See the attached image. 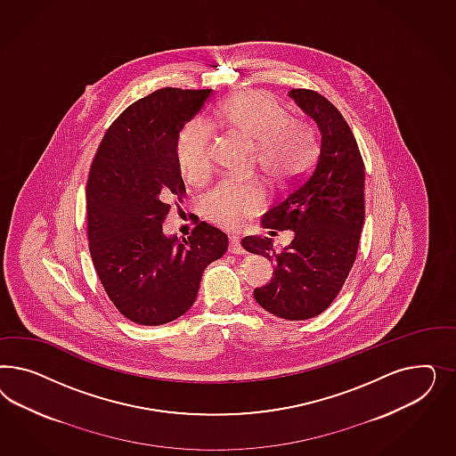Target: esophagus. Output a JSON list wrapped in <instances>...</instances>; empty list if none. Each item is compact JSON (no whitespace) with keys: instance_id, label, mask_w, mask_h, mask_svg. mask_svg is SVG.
<instances>
[{"instance_id":"esophagus-1","label":"esophagus","mask_w":456,"mask_h":456,"mask_svg":"<svg viewBox=\"0 0 456 456\" xmlns=\"http://www.w3.org/2000/svg\"><path fill=\"white\" fill-rule=\"evenodd\" d=\"M229 252L231 254H246V250L240 246V239L239 237H235V235L231 237V240H229Z\"/></svg>"}]
</instances>
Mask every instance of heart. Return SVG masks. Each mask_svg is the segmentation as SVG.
I'll return each instance as SVG.
<instances>
[{
    "instance_id": "b5f03b06",
    "label": "heart",
    "mask_w": 456,
    "mask_h": 456,
    "mask_svg": "<svg viewBox=\"0 0 456 456\" xmlns=\"http://www.w3.org/2000/svg\"><path fill=\"white\" fill-rule=\"evenodd\" d=\"M219 120L254 140V152L264 174L274 183H286L303 174L316 152L311 125L288 117L276 98L261 90H246L225 100ZM175 155L185 179L202 182L214 166L212 128L204 118L182 126ZM263 185L254 179H225L206 195L204 206L216 224L234 227L261 208Z\"/></svg>"
}]
</instances>
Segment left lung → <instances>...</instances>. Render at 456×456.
Listing matches in <instances>:
<instances>
[{"instance_id":"obj_1","label":"left lung","mask_w":456,"mask_h":456,"mask_svg":"<svg viewBox=\"0 0 456 456\" xmlns=\"http://www.w3.org/2000/svg\"><path fill=\"white\" fill-rule=\"evenodd\" d=\"M289 97L314 120L319 152L313 167L263 217L265 229L292 231L289 246L248 235L242 248L274 264V276L254 289L271 314L289 321L326 311L345 286L364 224V164L345 117L314 90L294 88Z\"/></svg>"}]
</instances>
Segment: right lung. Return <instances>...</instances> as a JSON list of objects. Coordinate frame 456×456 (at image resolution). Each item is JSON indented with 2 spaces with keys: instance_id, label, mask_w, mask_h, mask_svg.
Instances as JSON below:
<instances>
[{
  "instance_id": "add662e5",
  "label": "right lung",
  "mask_w": 456,
  "mask_h": 456,
  "mask_svg": "<svg viewBox=\"0 0 456 456\" xmlns=\"http://www.w3.org/2000/svg\"><path fill=\"white\" fill-rule=\"evenodd\" d=\"M212 90L160 88L125 109L105 132L86 180L88 246L113 305L142 326H160L195 303L208 264L229 239L199 222L189 237L162 231L174 197L182 199L175 142Z\"/></svg>"
}]
</instances>
